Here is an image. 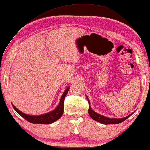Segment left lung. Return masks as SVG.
Returning a JSON list of instances; mask_svg holds the SVG:
<instances>
[{
  "instance_id": "left-lung-1",
  "label": "left lung",
  "mask_w": 150,
  "mask_h": 150,
  "mask_svg": "<svg viewBox=\"0 0 150 150\" xmlns=\"http://www.w3.org/2000/svg\"><path fill=\"white\" fill-rule=\"evenodd\" d=\"M87 101L89 102V105H90V101L89 100V99L87 98ZM88 112H89V114L93 120L97 121L101 123H103V124H105V125H108V124H117V123H122L123 121H125V120L130 117L132 114L131 115L127 116V117H123V118H121V119H115V118H108L106 117H104V116L100 115V114H98L96 112L93 110V109L91 108V107L89 106V110H88Z\"/></svg>"
}]
</instances>
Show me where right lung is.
I'll return each instance as SVG.
<instances>
[{
    "instance_id": "obj_1",
    "label": "right lung",
    "mask_w": 150,
    "mask_h": 150,
    "mask_svg": "<svg viewBox=\"0 0 150 150\" xmlns=\"http://www.w3.org/2000/svg\"><path fill=\"white\" fill-rule=\"evenodd\" d=\"M69 90V87L67 88V89L64 92L62 97H61L60 103H59V105L54 110L51 111V112L47 113L46 114H43V115H28L27 114L23 113L21 112L18 109H16L15 106L13 105V108L21 116L26 120L28 122H29L32 123H40V124H50L55 122L57 120H59L61 116H62L63 113V109H64V100H65V97L66 96L67 93Z\"/></svg>"
}]
</instances>
